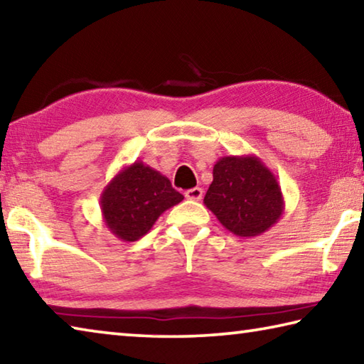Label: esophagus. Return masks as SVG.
Listing matches in <instances>:
<instances>
[{
  "instance_id": "esophagus-1",
  "label": "esophagus",
  "mask_w": 364,
  "mask_h": 364,
  "mask_svg": "<svg viewBox=\"0 0 364 364\" xmlns=\"http://www.w3.org/2000/svg\"><path fill=\"white\" fill-rule=\"evenodd\" d=\"M202 194H204V191L202 188H193V189H188L184 196H186V199L189 200H200L202 199Z\"/></svg>"
}]
</instances>
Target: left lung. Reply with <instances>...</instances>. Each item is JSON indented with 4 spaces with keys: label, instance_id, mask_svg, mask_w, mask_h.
I'll use <instances>...</instances> for the list:
<instances>
[{
    "label": "left lung",
    "instance_id": "obj_1",
    "mask_svg": "<svg viewBox=\"0 0 364 364\" xmlns=\"http://www.w3.org/2000/svg\"><path fill=\"white\" fill-rule=\"evenodd\" d=\"M204 204L228 231L255 237L284 213V197L276 176L257 156H225L213 165V181Z\"/></svg>",
    "mask_w": 364,
    "mask_h": 364
}]
</instances>
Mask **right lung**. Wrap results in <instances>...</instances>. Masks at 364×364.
Instances as JSON below:
<instances>
[{
    "instance_id": "add662e5",
    "label": "right lung",
    "mask_w": 364,
    "mask_h": 364,
    "mask_svg": "<svg viewBox=\"0 0 364 364\" xmlns=\"http://www.w3.org/2000/svg\"><path fill=\"white\" fill-rule=\"evenodd\" d=\"M183 199L167 176L136 160L107 183L100 207L107 230L120 241L134 242L151 231L160 215Z\"/></svg>"
}]
</instances>
